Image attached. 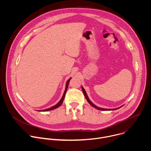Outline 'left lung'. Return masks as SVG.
I'll list each match as a JSON object with an SVG mask.
<instances>
[{"instance_id": "8db88e82", "label": "left lung", "mask_w": 151, "mask_h": 151, "mask_svg": "<svg viewBox=\"0 0 151 151\" xmlns=\"http://www.w3.org/2000/svg\"><path fill=\"white\" fill-rule=\"evenodd\" d=\"M82 90H83V93H84V96H85V97H86V100H87V101L88 102V103L91 105V106H92L93 107H95L96 109H98V110H116V109H119L120 107H119V108H116V109H103V108H100V107H97V106H96V105H94L90 100H89V99H88V96H87V94H86V91L84 90V88L82 87Z\"/></svg>"}]
</instances>
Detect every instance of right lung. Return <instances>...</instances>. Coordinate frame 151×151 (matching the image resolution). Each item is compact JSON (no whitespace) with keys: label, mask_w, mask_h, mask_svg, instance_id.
<instances>
[{"label":"right lung","mask_w":151,"mask_h":151,"mask_svg":"<svg viewBox=\"0 0 151 151\" xmlns=\"http://www.w3.org/2000/svg\"><path fill=\"white\" fill-rule=\"evenodd\" d=\"M70 80H71V78H70V79L67 81V82L66 87H65V91H64V94H63V96L61 99L60 100V101L56 105H55V106H52V107H50V108H49V109H45V110H43L42 111H46L51 110L55 109H56V108L60 107V106L61 105V104L63 103V101H64V97H65V93H66L67 90V88H68V84H69V83H70Z\"/></svg>","instance_id":"right-lung-1"}]
</instances>
